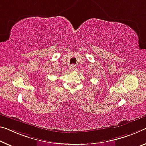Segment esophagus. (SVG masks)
Listing matches in <instances>:
<instances>
[{
  "instance_id": "obj_1",
  "label": "esophagus",
  "mask_w": 146,
  "mask_h": 146,
  "mask_svg": "<svg viewBox=\"0 0 146 146\" xmlns=\"http://www.w3.org/2000/svg\"><path fill=\"white\" fill-rule=\"evenodd\" d=\"M70 69L71 70H72V71L75 70L76 69V65H74V64H72V65H70Z\"/></svg>"
}]
</instances>
